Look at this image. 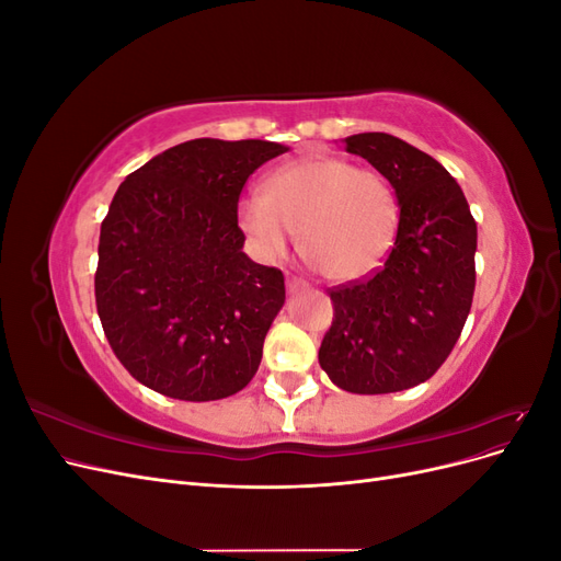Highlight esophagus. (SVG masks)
<instances>
[{"instance_id": "1", "label": "esophagus", "mask_w": 561, "mask_h": 561, "mask_svg": "<svg viewBox=\"0 0 561 561\" xmlns=\"http://www.w3.org/2000/svg\"><path fill=\"white\" fill-rule=\"evenodd\" d=\"M307 290H309V283H304L301 278H295V276L287 278V293H290V295H301Z\"/></svg>"}]
</instances>
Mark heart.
I'll list each match as a JSON object with an SVG mask.
<instances>
[{
  "instance_id": "b5f03b06",
  "label": "heart",
  "mask_w": 561,
  "mask_h": 561,
  "mask_svg": "<svg viewBox=\"0 0 561 561\" xmlns=\"http://www.w3.org/2000/svg\"><path fill=\"white\" fill-rule=\"evenodd\" d=\"M239 225L264 260L283 257L301 229L304 257L325 278L348 283L375 274L393 250L400 208L377 171L309 154L276 168L264 192L245 194Z\"/></svg>"
}]
</instances>
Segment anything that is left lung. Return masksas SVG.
Wrapping results in <instances>:
<instances>
[{
    "mask_svg": "<svg viewBox=\"0 0 561 561\" xmlns=\"http://www.w3.org/2000/svg\"><path fill=\"white\" fill-rule=\"evenodd\" d=\"M390 182L400 206L393 250L375 276L336 287L318 360L360 396L431 379L461 336L474 293L478 225L458 182L426 151L388 133L342 140Z\"/></svg>",
    "mask_w": 561,
    "mask_h": 561,
    "instance_id": "left-lung-1",
    "label": "left lung"
}]
</instances>
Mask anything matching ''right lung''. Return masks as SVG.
Wrapping results in <instances>:
<instances>
[{
	"instance_id": "1",
	"label": "right lung",
	"mask_w": 561,
	"mask_h": 561,
	"mask_svg": "<svg viewBox=\"0 0 561 561\" xmlns=\"http://www.w3.org/2000/svg\"><path fill=\"white\" fill-rule=\"evenodd\" d=\"M287 147L198 138L118 186L100 227L95 304L116 358L175 400H222L250 383L285 304L278 268L243 252L239 196Z\"/></svg>"
}]
</instances>
